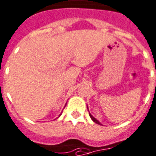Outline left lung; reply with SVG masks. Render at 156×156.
Listing matches in <instances>:
<instances>
[{
    "label": "left lung",
    "mask_w": 156,
    "mask_h": 156,
    "mask_svg": "<svg viewBox=\"0 0 156 156\" xmlns=\"http://www.w3.org/2000/svg\"><path fill=\"white\" fill-rule=\"evenodd\" d=\"M90 118H91V120H93L94 122H95V123H96V124H98V125H101V123H100V122H99L98 120H96V119H95V117L92 116V115H90Z\"/></svg>",
    "instance_id": "8db88e82"
}]
</instances>
